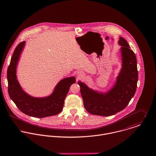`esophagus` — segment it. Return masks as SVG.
<instances>
[{
  "label": "esophagus",
  "mask_w": 156,
  "mask_h": 156,
  "mask_svg": "<svg viewBox=\"0 0 156 156\" xmlns=\"http://www.w3.org/2000/svg\"><path fill=\"white\" fill-rule=\"evenodd\" d=\"M78 76L79 77H81V76H82V74H81V73H78Z\"/></svg>",
  "instance_id": "obj_1"
}]
</instances>
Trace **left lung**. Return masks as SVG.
Returning <instances> with one entry per match:
<instances>
[{
    "instance_id": "obj_1",
    "label": "left lung",
    "mask_w": 156,
    "mask_h": 156,
    "mask_svg": "<svg viewBox=\"0 0 156 156\" xmlns=\"http://www.w3.org/2000/svg\"><path fill=\"white\" fill-rule=\"evenodd\" d=\"M122 67L117 81L106 94H99L89 89L85 84L78 83L84 106L89 113L101 116H111L123 110L134 96L138 79L136 55L125 39L120 37Z\"/></svg>"
}]
</instances>
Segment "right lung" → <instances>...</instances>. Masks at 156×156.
Returning <instances> with one entry per match:
<instances>
[{"instance_id":"1","label":"right lung","mask_w":156,"mask_h":156,"mask_svg":"<svg viewBox=\"0 0 156 156\" xmlns=\"http://www.w3.org/2000/svg\"><path fill=\"white\" fill-rule=\"evenodd\" d=\"M24 44L25 41H23L17 46L8 68L9 96L18 108L27 115L43 118L57 115L62 111L69 87L75 83V78L69 77L60 81L52 94L47 98H35L27 94L20 86L16 77V66Z\"/></svg>"}]
</instances>
